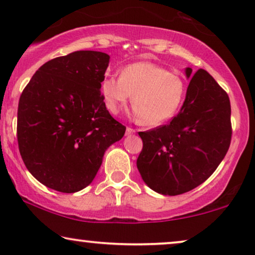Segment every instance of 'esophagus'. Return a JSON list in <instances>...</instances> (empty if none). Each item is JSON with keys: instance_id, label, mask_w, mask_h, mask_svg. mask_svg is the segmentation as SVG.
I'll use <instances>...</instances> for the list:
<instances>
[{"instance_id": "1", "label": "esophagus", "mask_w": 255, "mask_h": 255, "mask_svg": "<svg viewBox=\"0 0 255 255\" xmlns=\"http://www.w3.org/2000/svg\"><path fill=\"white\" fill-rule=\"evenodd\" d=\"M134 132H135V131L133 130V128H127V131H125V135H131V134H133Z\"/></svg>"}]
</instances>
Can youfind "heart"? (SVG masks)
<instances>
[{
    "mask_svg": "<svg viewBox=\"0 0 255 255\" xmlns=\"http://www.w3.org/2000/svg\"><path fill=\"white\" fill-rule=\"evenodd\" d=\"M101 95L111 114L127 106L132 95L134 116L147 127H158L177 113L186 96V82L180 75L152 62H135L122 75H106Z\"/></svg>",
    "mask_w": 255,
    "mask_h": 255,
    "instance_id": "obj_1",
    "label": "heart"
}]
</instances>
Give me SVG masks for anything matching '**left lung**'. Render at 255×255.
I'll return each instance as SVG.
<instances>
[{
    "mask_svg": "<svg viewBox=\"0 0 255 255\" xmlns=\"http://www.w3.org/2000/svg\"><path fill=\"white\" fill-rule=\"evenodd\" d=\"M193 69L186 68V76ZM231 104L215 79L198 69L180 113L169 124L139 132L137 159L141 179L152 190L175 196L200 186L215 172L231 142Z\"/></svg>",
    "mask_w": 255,
    "mask_h": 255,
    "instance_id": "8db88e82",
    "label": "left lung"
}]
</instances>
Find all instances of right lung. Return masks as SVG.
<instances>
[{
  "label": "right lung",
  "instance_id": "right-lung-1",
  "mask_svg": "<svg viewBox=\"0 0 255 255\" xmlns=\"http://www.w3.org/2000/svg\"><path fill=\"white\" fill-rule=\"evenodd\" d=\"M110 57L76 51L44 64L20 95L17 140L26 168L44 186L76 193L93 182L107 148L127 128L107 110L101 81Z\"/></svg>",
  "mask_w": 255,
  "mask_h": 255
}]
</instances>
